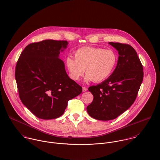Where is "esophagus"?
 Returning a JSON list of instances; mask_svg holds the SVG:
<instances>
[{"label":"esophagus","mask_w":160,"mask_h":160,"mask_svg":"<svg viewBox=\"0 0 160 160\" xmlns=\"http://www.w3.org/2000/svg\"><path fill=\"white\" fill-rule=\"evenodd\" d=\"M82 90H83V92H85V91H87V88H86V87H82Z\"/></svg>","instance_id":"34e87169"}]
</instances>
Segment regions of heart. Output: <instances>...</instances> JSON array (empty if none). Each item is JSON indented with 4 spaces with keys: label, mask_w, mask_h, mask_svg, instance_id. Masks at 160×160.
<instances>
[{
    "label": "heart",
    "mask_w": 160,
    "mask_h": 160,
    "mask_svg": "<svg viewBox=\"0 0 160 160\" xmlns=\"http://www.w3.org/2000/svg\"><path fill=\"white\" fill-rule=\"evenodd\" d=\"M75 58H66V65L70 77L73 80H78L85 69L86 82H100L108 78L118 64V56L111 49L85 46L77 49Z\"/></svg>",
    "instance_id": "heart-1"
}]
</instances>
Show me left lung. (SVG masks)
I'll return each mask as SVG.
<instances>
[{"label": "left lung", "instance_id": "obj_1", "mask_svg": "<svg viewBox=\"0 0 160 160\" xmlns=\"http://www.w3.org/2000/svg\"><path fill=\"white\" fill-rule=\"evenodd\" d=\"M118 51V64L112 75L96 86L88 88L93 96L87 111L100 121L116 119L135 101L143 80V68L135 49L130 45L109 42Z\"/></svg>", "mask_w": 160, "mask_h": 160}]
</instances>
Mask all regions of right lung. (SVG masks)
I'll return each instance as SVG.
<instances>
[{
    "label": "right lung",
    "instance_id": "right-lung-1",
    "mask_svg": "<svg viewBox=\"0 0 160 160\" xmlns=\"http://www.w3.org/2000/svg\"><path fill=\"white\" fill-rule=\"evenodd\" d=\"M67 41L52 39L31 43L17 62L15 78L20 99L37 118L48 120L62 116L68 101L82 88L67 75L60 53Z\"/></svg>",
    "mask_w": 160,
    "mask_h": 160
}]
</instances>
